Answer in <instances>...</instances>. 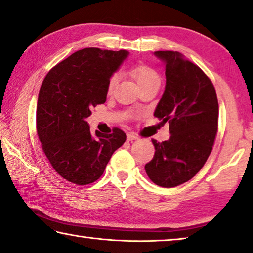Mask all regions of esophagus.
<instances>
[{
	"label": "esophagus",
	"mask_w": 253,
	"mask_h": 253,
	"mask_svg": "<svg viewBox=\"0 0 253 253\" xmlns=\"http://www.w3.org/2000/svg\"><path fill=\"white\" fill-rule=\"evenodd\" d=\"M138 137L137 136H135L134 134H127V141L128 142H133V141H136Z\"/></svg>",
	"instance_id": "1"
}]
</instances>
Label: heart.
<instances>
[{"instance_id": "obj_1", "label": "heart", "mask_w": 253, "mask_h": 253, "mask_svg": "<svg viewBox=\"0 0 253 253\" xmlns=\"http://www.w3.org/2000/svg\"><path fill=\"white\" fill-rule=\"evenodd\" d=\"M129 74L131 75V78H133L136 83H137V85L141 87L143 85H145L147 83H151V82H155L158 81L160 82V78L156 72L151 69L150 66H146V65H143V64H139V65H136L134 67H131L129 70ZM118 75L117 74H114L111 75V78L109 79V82H108V92H112L115 89V86L117 85L118 83Z\"/></svg>"}]
</instances>
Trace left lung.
<instances>
[{"mask_svg":"<svg viewBox=\"0 0 253 253\" xmlns=\"http://www.w3.org/2000/svg\"><path fill=\"white\" fill-rule=\"evenodd\" d=\"M166 65V90L154 116L169 122L170 138L152 139L153 160L145 166L155 184L172 188L195 177L213 150L217 133L218 101L213 83L178 51H154Z\"/></svg>","mask_w":253,"mask_h":253,"instance_id":"obj_1","label":"left lung"}]
</instances>
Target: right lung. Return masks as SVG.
Returning a JSON list of instances; mask_svg holds the SVG:
<instances>
[{
    "instance_id": "add662e5",
    "label": "right lung",
    "mask_w": 253,
    "mask_h": 253,
    "mask_svg": "<svg viewBox=\"0 0 253 253\" xmlns=\"http://www.w3.org/2000/svg\"><path fill=\"white\" fill-rule=\"evenodd\" d=\"M127 50L84 48L54 66L43 79L37 102V133L55 171L75 184L101 177L126 134H91V108L106 102L108 82L128 57Z\"/></svg>"
}]
</instances>
